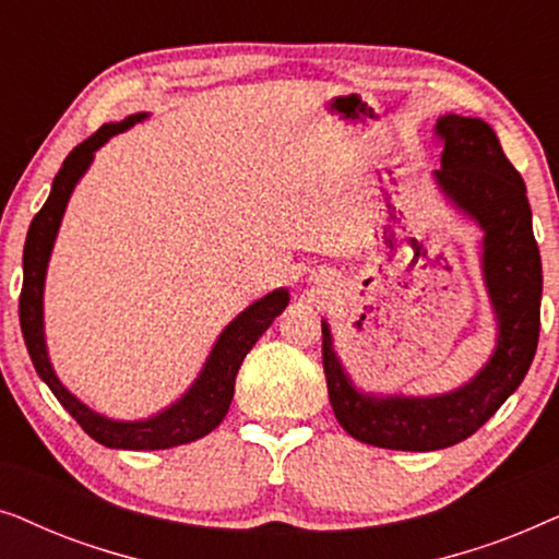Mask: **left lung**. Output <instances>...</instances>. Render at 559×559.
Returning <instances> with one entry per match:
<instances>
[{"label": "left lung", "instance_id": "obj_1", "mask_svg": "<svg viewBox=\"0 0 559 559\" xmlns=\"http://www.w3.org/2000/svg\"><path fill=\"white\" fill-rule=\"evenodd\" d=\"M442 167L440 188L484 228V274L499 320V346L471 384L425 400L358 394L333 354L323 323V369L335 419L350 438L389 450L450 448L493 417L516 392L539 341L542 259L522 175L503 155L493 129L480 119L448 117L435 127Z\"/></svg>", "mask_w": 559, "mask_h": 559}]
</instances>
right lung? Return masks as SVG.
<instances>
[{"instance_id": "right-lung-1", "label": "right lung", "mask_w": 559, "mask_h": 559, "mask_svg": "<svg viewBox=\"0 0 559 559\" xmlns=\"http://www.w3.org/2000/svg\"><path fill=\"white\" fill-rule=\"evenodd\" d=\"M144 119V114H134L119 124H104L98 127L88 140H83L79 147L71 150V155L63 159L56 180H52V190L48 201L40 211L35 213L33 224H29L25 251H22V293H20V325L22 335H25L27 354L33 358L35 371L40 379L50 386V392L58 396L75 423L83 427V432L91 435L96 442L106 448H121V450H165L175 445H186L193 442L211 430H216L221 419L226 417L228 407L234 400V384L236 373L241 369L243 356L249 354L251 346L259 341L272 320L285 310L289 300L287 289H274L262 300L249 305L213 346L209 361H205L201 377L188 394L173 407H167L159 415L150 419H140V423H114L96 415L86 404H81L68 389L60 384L56 371L48 361V350H45V333H43V285H45V270H48V259L52 241H56L60 218H63L66 203L71 198L75 182L86 167L94 159V152L109 142L114 134L124 132L134 124V121Z\"/></svg>"}]
</instances>
